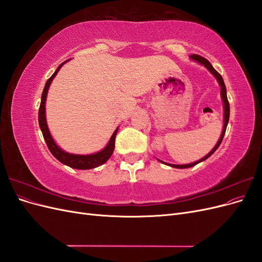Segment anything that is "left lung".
<instances>
[{"mask_svg":"<svg viewBox=\"0 0 262 262\" xmlns=\"http://www.w3.org/2000/svg\"><path fill=\"white\" fill-rule=\"evenodd\" d=\"M190 59H191V60L194 61V62H196V63H199V64L203 66L205 69H207V70L209 71V72H210L214 77L216 78V81H217V83H219V85H220V89H221V98H222V101H223V110H224L223 118H224V119H223V130H222V133H221V137H220L219 141L216 142V144L214 145V147L210 150V152H209L207 155H205L204 157H202L201 160L196 161V162H193V163H190V164H184V165L169 164V163H166V162H163V161H161V160H158L162 164L168 165V166H170V167H173V168H180V169L193 167V166H195L196 164H199V163H201V162L207 160V158H209L214 152H215V150L219 148L222 140H223V138H224V134H225V131H226V126H227V123H228V120H229V104H228V100H227L226 87H225V84H224V81H223V77H222V76L220 75V73L217 72V71H215V69H214V68L212 67V64H211V63H210L207 59H204V58L200 57V55H198V54L190 55Z\"/></svg>","mask_w":262,"mask_h":262,"instance_id":"left-lung-1","label":"left lung"}]
</instances>
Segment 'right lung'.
<instances>
[{"label": "right lung", "mask_w": 262, "mask_h": 262, "mask_svg": "<svg viewBox=\"0 0 262 262\" xmlns=\"http://www.w3.org/2000/svg\"><path fill=\"white\" fill-rule=\"evenodd\" d=\"M68 61H70V59L61 63V64L58 67V69L55 70V72L52 74V76L49 78V80L47 81V83L45 85V89H43V92L41 95L40 107H39V114H38L39 126H40L43 139L46 141L47 145H48L49 150L59 162L69 166V167H71V168H75V169L84 170V169L96 168V167H98V166L105 164L109 160V157L113 155L114 149H115V140H116V136H117V132H118L119 128H117L115 130L112 138H110L109 142L104 148L100 149L99 152L84 155V154H73V153H69V152H66V150H63L57 143H55V141L50 133L48 123H47L46 100H47V95H48L49 87L53 81V78L55 77V75L58 74L60 69L64 66Z\"/></svg>", "instance_id": "right-lung-1"}]
</instances>
